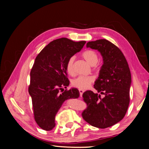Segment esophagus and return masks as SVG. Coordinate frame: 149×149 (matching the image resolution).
I'll return each instance as SVG.
<instances>
[{"label":"esophagus","mask_w":149,"mask_h":149,"mask_svg":"<svg viewBox=\"0 0 149 149\" xmlns=\"http://www.w3.org/2000/svg\"><path fill=\"white\" fill-rule=\"evenodd\" d=\"M79 92L80 94L81 95V94H83V93H84L85 92V91L83 90V89H79Z\"/></svg>","instance_id":"esophagus-1"}]
</instances>
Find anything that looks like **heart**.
Segmentation results:
<instances>
[{
    "label": "heart",
    "instance_id": "heart-1",
    "mask_svg": "<svg viewBox=\"0 0 149 149\" xmlns=\"http://www.w3.org/2000/svg\"><path fill=\"white\" fill-rule=\"evenodd\" d=\"M82 56L91 65H95L98 62V56L93 50H88L82 53ZM65 70L69 75H73L74 71V58H70L65 65ZM94 81V77L92 76H79L75 78L72 81L73 87L79 89H86Z\"/></svg>",
    "mask_w": 149,
    "mask_h": 149
}]
</instances>
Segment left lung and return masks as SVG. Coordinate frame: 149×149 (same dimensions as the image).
Masks as SVG:
<instances>
[{
  "label": "left lung",
  "instance_id": "left-lung-1",
  "mask_svg": "<svg viewBox=\"0 0 149 149\" xmlns=\"http://www.w3.org/2000/svg\"><path fill=\"white\" fill-rule=\"evenodd\" d=\"M87 47L97 50L103 59L94 88L101 95L87 91L83 94L87 107L82 112L85 121L94 127L107 128L125 116L130 104L132 75L124 55L115 45L107 39L89 41Z\"/></svg>",
  "mask_w": 149,
  "mask_h": 149
}]
</instances>
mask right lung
Here are the masks:
<instances>
[{"mask_svg":"<svg viewBox=\"0 0 149 149\" xmlns=\"http://www.w3.org/2000/svg\"><path fill=\"white\" fill-rule=\"evenodd\" d=\"M85 42H75L64 37L54 40L35 58L30 72L28 91L32 99L35 120L41 129H53L55 116L65 100L79 97L76 88L66 89L70 81L65 65L70 58L81 50Z\"/></svg>","mask_w":149,"mask_h":149,"instance_id":"add662e5","label":"right lung"}]
</instances>
